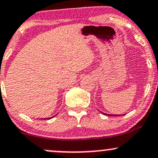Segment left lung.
<instances>
[{
	"mask_svg": "<svg viewBox=\"0 0 158 158\" xmlns=\"http://www.w3.org/2000/svg\"><path fill=\"white\" fill-rule=\"evenodd\" d=\"M101 113L104 114V115H109V116H120L121 115H113V114H107V113H102V112H101ZM123 115H124V114H123Z\"/></svg>",
	"mask_w": 158,
	"mask_h": 158,
	"instance_id": "left-lung-1",
	"label": "left lung"
}]
</instances>
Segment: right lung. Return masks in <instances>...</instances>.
<instances>
[{
    "mask_svg": "<svg viewBox=\"0 0 158 158\" xmlns=\"http://www.w3.org/2000/svg\"><path fill=\"white\" fill-rule=\"evenodd\" d=\"M58 114V113H57ZM57 114H56V115H57ZM56 115H54V116H52V117H50V118H43V119H45H45H48V120H49V119H51V118H54V116H56ZM42 119V118H41Z\"/></svg>",
    "mask_w": 158,
    "mask_h": 158,
    "instance_id": "right-lung-1",
    "label": "right lung"
}]
</instances>
